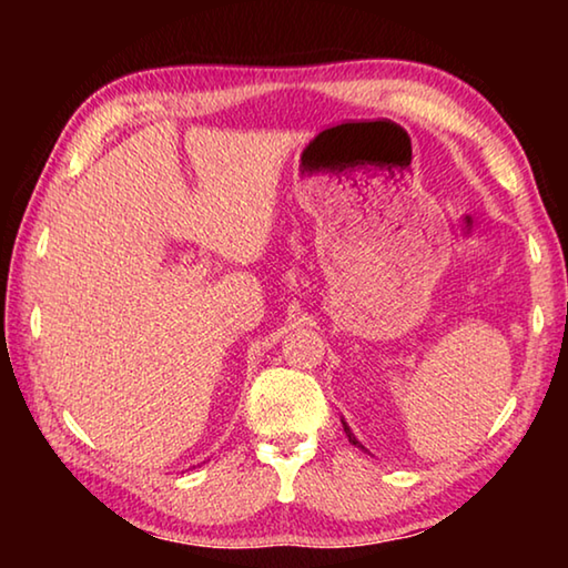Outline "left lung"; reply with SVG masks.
I'll return each instance as SVG.
<instances>
[{"label": "left lung", "instance_id": "obj_1", "mask_svg": "<svg viewBox=\"0 0 568 568\" xmlns=\"http://www.w3.org/2000/svg\"><path fill=\"white\" fill-rule=\"evenodd\" d=\"M343 430H345V436H348V440H351V444H353V446H358V448H365V446L361 444V440L353 436V430H351V426H348V423H345V420H343Z\"/></svg>", "mask_w": 568, "mask_h": 568}]
</instances>
